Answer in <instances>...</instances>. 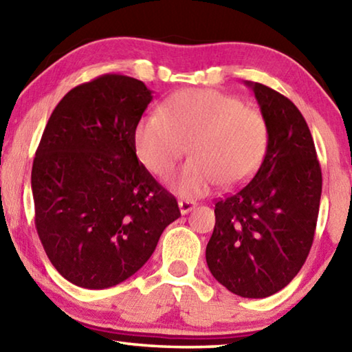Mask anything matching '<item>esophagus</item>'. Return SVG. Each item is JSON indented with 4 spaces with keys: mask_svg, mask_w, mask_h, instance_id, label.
Segmentation results:
<instances>
[{
    "mask_svg": "<svg viewBox=\"0 0 352 352\" xmlns=\"http://www.w3.org/2000/svg\"><path fill=\"white\" fill-rule=\"evenodd\" d=\"M178 208H180V212L184 216V214H188L189 211L194 210L195 204H194V201H190V200H180V201H178Z\"/></svg>",
    "mask_w": 352,
    "mask_h": 352,
    "instance_id": "1",
    "label": "esophagus"
}]
</instances>
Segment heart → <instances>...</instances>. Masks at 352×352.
<instances>
[{"label":"heart","mask_w":352,"mask_h":352,"mask_svg":"<svg viewBox=\"0 0 352 352\" xmlns=\"http://www.w3.org/2000/svg\"><path fill=\"white\" fill-rule=\"evenodd\" d=\"M269 129L258 110L217 90L174 94L136 124L133 144L140 162L160 178L174 170L188 151L189 163L172 180L184 197H200L217 183L233 188L259 168Z\"/></svg>","instance_id":"obj_1"}]
</instances>
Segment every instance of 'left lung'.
<instances>
[{
	"label": "left lung",
	"instance_id": "obj_1",
	"mask_svg": "<svg viewBox=\"0 0 352 352\" xmlns=\"http://www.w3.org/2000/svg\"><path fill=\"white\" fill-rule=\"evenodd\" d=\"M245 85L258 100L269 142L252 180L216 204L206 264L233 294L265 298L296 276L311 252L321 169L311 130L295 104L262 83Z\"/></svg>",
	"mask_w": 352,
	"mask_h": 352
}]
</instances>
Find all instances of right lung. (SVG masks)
<instances>
[{
  "label": "right lung",
  "instance_id": "right-lung-1",
  "mask_svg": "<svg viewBox=\"0 0 352 352\" xmlns=\"http://www.w3.org/2000/svg\"><path fill=\"white\" fill-rule=\"evenodd\" d=\"M152 100L138 79L105 74L65 94L32 164L35 226L51 264L83 289L135 275L180 217L138 162L136 124Z\"/></svg>",
  "mask_w": 352,
  "mask_h": 352
}]
</instances>
